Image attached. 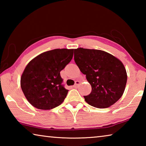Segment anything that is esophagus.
<instances>
[{"label":"esophagus","mask_w":146,"mask_h":146,"mask_svg":"<svg viewBox=\"0 0 146 146\" xmlns=\"http://www.w3.org/2000/svg\"><path fill=\"white\" fill-rule=\"evenodd\" d=\"M80 81H78V80H77V81H76L75 82V85L73 86V88H77L78 87V86H79V84H80Z\"/></svg>","instance_id":"1"}]
</instances>
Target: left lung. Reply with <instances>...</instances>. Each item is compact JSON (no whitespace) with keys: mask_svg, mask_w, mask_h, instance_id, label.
<instances>
[{"mask_svg":"<svg viewBox=\"0 0 146 146\" xmlns=\"http://www.w3.org/2000/svg\"><path fill=\"white\" fill-rule=\"evenodd\" d=\"M74 60L91 86L85 101L97 108H107L120 99L124 92L127 73L123 63L111 54L99 49H75Z\"/></svg>","mask_w":146,"mask_h":146,"instance_id":"left-lung-1","label":"left lung"}]
</instances>
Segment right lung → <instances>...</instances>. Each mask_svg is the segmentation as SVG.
I'll list each match as a JSON object with an SVG mask.
<instances>
[{
    "label": "right lung",
    "instance_id": "right-lung-1",
    "mask_svg": "<svg viewBox=\"0 0 146 146\" xmlns=\"http://www.w3.org/2000/svg\"><path fill=\"white\" fill-rule=\"evenodd\" d=\"M74 49H55L40 54L27 64L21 77L24 96L35 108L49 110L64 102L68 90L60 72L70 62Z\"/></svg>",
    "mask_w": 146,
    "mask_h": 146
}]
</instances>
